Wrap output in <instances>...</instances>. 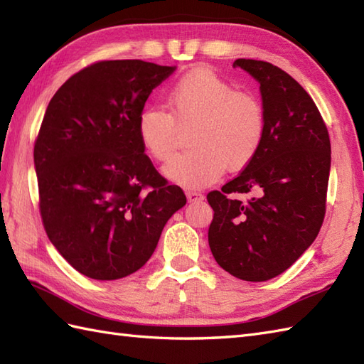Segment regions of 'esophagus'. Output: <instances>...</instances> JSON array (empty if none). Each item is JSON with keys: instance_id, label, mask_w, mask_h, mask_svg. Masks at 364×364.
I'll return each instance as SVG.
<instances>
[{"instance_id": "obj_1", "label": "esophagus", "mask_w": 364, "mask_h": 364, "mask_svg": "<svg viewBox=\"0 0 364 364\" xmlns=\"http://www.w3.org/2000/svg\"><path fill=\"white\" fill-rule=\"evenodd\" d=\"M186 197L189 202H200V200H203L205 196L202 194V192H197V191H188L186 192Z\"/></svg>"}]
</instances>
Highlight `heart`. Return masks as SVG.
I'll return each instance as SVG.
<instances>
[{"label":"heart","instance_id":"1","mask_svg":"<svg viewBox=\"0 0 364 364\" xmlns=\"http://www.w3.org/2000/svg\"><path fill=\"white\" fill-rule=\"evenodd\" d=\"M170 112L150 105L137 115V134L151 156L166 162L178 149L180 128L194 125L192 150L175 158L164 172L180 186H210L223 170H241L257 156L266 139L267 115L261 100L236 90L210 68H196L167 92Z\"/></svg>","mask_w":364,"mask_h":364}]
</instances>
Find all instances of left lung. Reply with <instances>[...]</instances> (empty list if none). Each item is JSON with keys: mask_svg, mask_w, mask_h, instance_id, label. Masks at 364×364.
I'll use <instances>...</instances> for the list:
<instances>
[{"mask_svg": "<svg viewBox=\"0 0 364 364\" xmlns=\"http://www.w3.org/2000/svg\"><path fill=\"white\" fill-rule=\"evenodd\" d=\"M233 65L259 82L267 131L250 164L206 196L214 211L208 242L227 272L266 282L289 269L322 227L330 137L318 106L292 76L264 60L236 59Z\"/></svg>", "mask_w": 364, "mask_h": 364, "instance_id": "left-lung-1", "label": "left lung"}]
</instances>
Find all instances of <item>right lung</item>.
<instances>
[{
	"instance_id": "1",
	"label": "right lung",
	"mask_w": 364,
	"mask_h": 364,
	"mask_svg": "<svg viewBox=\"0 0 364 364\" xmlns=\"http://www.w3.org/2000/svg\"><path fill=\"white\" fill-rule=\"evenodd\" d=\"M175 67L98 60L70 76L34 142L38 210L51 244L94 280L141 269L162 228L186 205L145 154L137 115Z\"/></svg>"
}]
</instances>
